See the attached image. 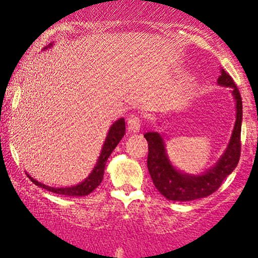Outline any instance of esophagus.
Listing matches in <instances>:
<instances>
[{"label":"esophagus","mask_w":258,"mask_h":258,"mask_svg":"<svg viewBox=\"0 0 258 258\" xmlns=\"http://www.w3.org/2000/svg\"><path fill=\"white\" fill-rule=\"evenodd\" d=\"M141 126H142V121L138 116H136V115H133V116L130 117L128 121H127V130H128L131 133L139 132Z\"/></svg>","instance_id":"34e87169"}]
</instances>
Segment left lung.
I'll return each mask as SVG.
<instances>
[{"label":"left lung","mask_w":258,"mask_h":258,"mask_svg":"<svg viewBox=\"0 0 258 258\" xmlns=\"http://www.w3.org/2000/svg\"><path fill=\"white\" fill-rule=\"evenodd\" d=\"M217 84L229 87L235 102V123L227 148L216 161L214 166L203 173L194 174L183 172L173 166L167 154L164 135L159 132H147L144 137L148 141V170L154 185L168 200L191 201L206 198L220 188L222 182L233 172L240 159V133L242 120V102L239 90L223 69Z\"/></svg>","instance_id":"left-lung-1"}]
</instances>
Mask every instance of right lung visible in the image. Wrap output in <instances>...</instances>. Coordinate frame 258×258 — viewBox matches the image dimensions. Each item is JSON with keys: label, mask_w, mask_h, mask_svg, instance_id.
Segmentation results:
<instances>
[{"label": "right lung", "mask_w": 258, "mask_h": 258, "mask_svg": "<svg viewBox=\"0 0 258 258\" xmlns=\"http://www.w3.org/2000/svg\"><path fill=\"white\" fill-rule=\"evenodd\" d=\"M53 44L51 43L48 46H46L43 48V51H47V49L52 48ZM126 132V126H125V119L121 117V119L116 120L114 123L110 126L108 133H106V137L104 143H103L102 150H100L99 158L97 160L96 165H94L93 170L91 171V173L88 174L86 178L82 180V182L78 183V184L72 185V186H60V188H55V186H49L43 184V183L38 182V180L34 179L30 174H28V177L30 178L32 183H35L37 186H41V188L47 189L48 191H52V193L60 194V195H67V197H85V195H88L94 189L98 186L103 180V176H104V170H105V164L106 160H108L112 150L116 148L119 142L122 139L123 136H125Z\"/></svg>", "instance_id": "add662e5"}]
</instances>
